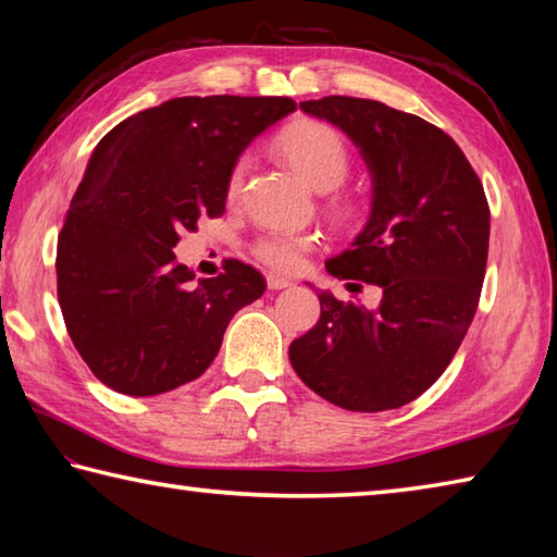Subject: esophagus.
<instances>
[{
	"label": "esophagus",
	"mask_w": 557,
	"mask_h": 557,
	"mask_svg": "<svg viewBox=\"0 0 557 557\" xmlns=\"http://www.w3.org/2000/svg\"><path fill=\"white\" fill-rule=\"evenodd\" d=\"M292 285L289 277H282V275H275V272H270L268 275V287L270 289H285Z\"/></svg>",
	"instance_id": "1"
}]
</instances>
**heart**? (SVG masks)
Masks as SVG:
<instances>
[{
    "mask_svg": "<svg viewBox=\"0 0 557 557\" xmlns=\"http://www.w3.org/2000/svg\"><path fill=\"white\" fill-rule=\"evenodd\" d=\"M277 149L280 154L287 159L289 166L305 178V182L317 188V191H332L351 172V154L348 147L336 129L322 125V122L301 120L282 129L277 135ZM245 169H248V159H240L233 166L228 176V199H238ZM326 211L336 223L348 225L358 219L361 213V203L356 196L332 191L326 199ZM317 245V235L312 233H265L260 235L252 245L258 260L265 265L292 272L305 262L307 252Z\"/></svg>",
    "mask_w": 557,
    "mask_h": 557,
    "instance_id": "1",
    "label": "heart"
}]
</instances>
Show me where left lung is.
<instances>
[{
    "instance_id": "obj_1",
    "label": "left lung",
    "mask_w": 557,
    "mask_h": 557,
    "mask_svg": "<svg viewBox=\"0 0 557 557\" xmlns=\"http://www.w3.org/2000/svg\"><path fill=\"white\" fill-rule=\"evenodd\" d=\"M299 108L348 135L373 182L369 223L326 272L383 297L366 309L317 292L322 314L289 344L292 369L344 410L400 408L445 373L474 319L488 256L484 186L455 139L410 112L346 96Z\"/></svg>"
}]
</instances>
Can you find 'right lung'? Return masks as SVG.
<instances>
[{
	"instance_id": "add662e5",
	"label": "right lung",
	"mask_w": 557,
	"mask_h": 557,
	"mask_svg": "<svg viewBox=\"0 0 557 557\" xmlns=\"http://www.w3.org/2000/svg\"><path fill=\"white\" fill-rule=\"evenodd\" d=\"M295 110L292 98H174L92 149L59 233L55 280L65 329L108 388L143 398L199 379L233 314L265 292L240 260L194 280L172 248L201 215H223L243 149Z\"/></svg>"
}]
</instances>
